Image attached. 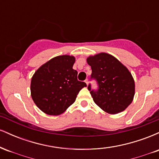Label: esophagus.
Returning a JSON list of instances; mask_svg holds the SVG:
<instances>
[{"instance_id": "esophagus-1", "label": "esophagus", "mask_w": 159, "mask_h": 159, "mask_svg": "<svg viewBox=\"0 0 159 159\" xmlns=\"http://www.w3.org/2000/svg\"><path fill=\"white\" fill-rule=\"evenodd\" d=\"M84 82H85V83H86V84H87V86H88V84H89V81H88V80H87V79H86V80H85V81H84Z\"/></svg>"}]
</instances>
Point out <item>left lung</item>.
<instances>
[{"label":"left lung","instance_id":"obj_1","mask_svg":"<svg viewBox=\"0 0 159 159\" xmlns=\"http://www.w3.org/2000/svg\"><path fill=\"white\" fill-rule=\"evenodd\" d=\"M92 69L91 78L96 79L98 90L90 91L94 102L102 110L116 114L127 108L132 102L135 84L132 73L115 57L102 52L87 58Z\"/></svg>","mask_w":159,"mask_h":159}]
</instances>
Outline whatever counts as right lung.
<instances>
[{
	"label": "right lung",
	"instance_id": "1",
	"mask_svg": "<svg viewBox=\"0 0 159 159\" xmlns=\"http://www.w3.org/2000/svg\"><path fill=\"white\" fill-rule=\"evenodd\" d=\"M75 57L57 56L42 65L30 82V94L36 105L48 115L63 114L75 102L84 82L78 81V72L72 69Z\"/></svg>",
	"mask_w": 159,
	"mask_h": 159
}]
</instances>
